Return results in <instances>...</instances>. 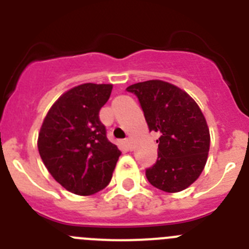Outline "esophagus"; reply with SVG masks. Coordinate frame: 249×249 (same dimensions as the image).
Listing matches in <instances>:
<instances>
[{
    "instance_id": "obj_1",
    "label": "esophagus",
    "mask_w": 249,
    "mask_h": 249,
    "mask_svg": "<svg viewBox=\"0 0 249 249\" xmlns=\"http://www.w3.org/2000/svg\"><path fill=\"white\" fill-rule=\"evenodd\" d=\"M126 144H127V147H128L129 151H132V149H133V143H132V138L131 137L126 138Z\"/></svg>"
}]
</instances>
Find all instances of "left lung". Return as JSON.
<instances>
[{
	"label": "left lung",
	"mask_w": 249,
	"mask_h": 249,
	"mask_svg": "<svg viewBox=\"0 0 249 249\" xmlns=\"http://www.w3.org/2000/svg\"><path fill=\"white\" fill-rule=\"evenodd\" d=\"M143 109L149 132L160 138L157 162L146 169L149 183L168 193L181 192L199 177L210 151V129L190 94L160 80L127 87Z\"/></svg>",
	"instance_id": "obj_1"
}]
</instances>
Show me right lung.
Returning a JSON list of instances; mask_svg holds the SVG:
<instances>
[{
    "label": "right lung",
    "instance_id": "obj_1",
    "mask_svg": "<svg viewBox=\"0 0 249 249\" xmlns=\"http://www.w3.org/2000/svg\"><path fill=\"white\" fill-rule=\"evenodd\" d=\"M112 85L83 83L52 105L39 129V156L63 188L91 196L109 183L121 151L106 136L100 109Z\"/></svg>",
    "mask_w": 249,
    "mask_h": 249
}]
</instances>
